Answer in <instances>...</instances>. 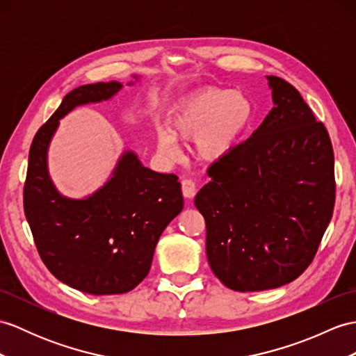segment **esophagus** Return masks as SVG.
I'll return each instance as SVG.
<instances>
[{
	"mask_svg": "<svg viewBox=\"0 0 356 356\" xmlns=\"http://www.w3.org/2000/svg\"><path fill=\"white\" fill-rule=\"evenodd\" d=\"M181 188H183V195L187 199H192L196 195V184H195L193 179L186 178V179L181 181Z\"/></svg>",
	"mask_w": 356,
	"mask_h": 356,
	"instance_id": "1",
	"label": "esophagus"
}]
</instances>
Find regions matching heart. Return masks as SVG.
Instances as JSON below:
<instances>
[{"label": "heart", "mask_w": 356, "mask_h": 356, "mask_svg": "<svg viewBox=\"0 0 356 356\" xmlns=\"http://www.w3.org/2000/svg\"><path fill=\"white\" fill-rule=\"evenodd\" d=\"M254 119L248 95L225 88H205L190 95L172 110L169 128L157 129V149L166 159L178 154V140H193L202 160L228 155L245 136Z\"/></svg>", "instance_id": "obj_1"}]
</instances>
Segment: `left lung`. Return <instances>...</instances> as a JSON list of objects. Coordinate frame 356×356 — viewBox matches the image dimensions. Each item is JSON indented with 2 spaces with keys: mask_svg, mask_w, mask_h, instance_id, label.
Segmentation results:
<instances>
[{
  "mask_svg": "<svg viewBox=\"0 0 356 356\" xmlns=\"http://www.w3.org/2000/svg\"><path fill=\"white\" fill-rule=\"evenodd\" d=\"M273 108L245 142L208 168L195 205L207 258L234 291L281 287L313 261L335 205L334 149L300 93L267 76Z\"/></svg>",
  "mask_w": 356,
  "mask_h": 356,
  "instance_id": "8db88e82",
  "label": "left lung"
}]
</instances>
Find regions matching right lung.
<instances>
[{"mask_svg": "<svg viewBox=\"0 0 356 356\" xmlns=\"http://www.w3.org/2000/svg\"><path fill=\"white\" fill-rule=\"evenodd\" d=\"M120 88L111 81L69 92L33 138L24 184L25 218L43 264L69 287L97 296L131 291L146 278L161 232L184 207L178 177L142 166L131 151L86 199L62 196L51 181L47 152L58 120Z\"/></svg>", "mask_w": 356, "mask_h": 356, "instance_id": "obj_1", "label": "right lung"}]
</instances>
